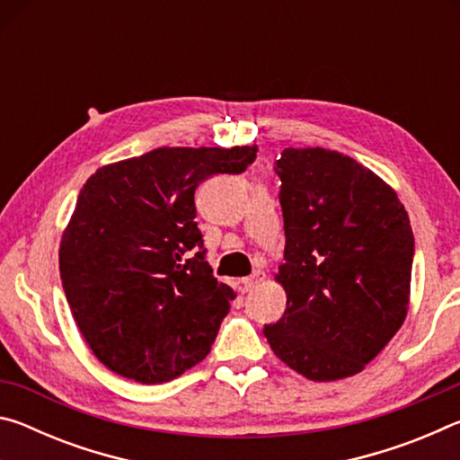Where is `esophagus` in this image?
Segmentation results:
<instances>
[{
	"label": "esophagus",
	"instance_id": "obj_1",
	"mask_svg": "<svg viewBox=\"0 0 460 460\" xmlns=\"http://www.w3.org/2000/svg\"><path fill=\"white\" fill-rule=\"evenodd\" d=\"M260 282H261V274H260V271H255L253 276L241 279V286H243V292H249L252 288H255Z\"/></svg>",
	"mask_w": 460,
	"mask_h": 460
}]
</instances>
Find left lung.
I'll list each match as a JSON object with an SVG mask.
<instances>
[{
	"instance_id": "1",
	"label": "left lung",
	"mask_w": 460,
	"mask_h": 460,
	"mask_svg": "<svg viewBox=\"0 0 460 460\" xmlns=\"http://www.w3.org/2000/svg\"><path fill=\"white\" fill-rule=\"evenodd\" d=\"M288 302L263 334L288 367L313 381L359 373L408 313L414 233L379 176L323 147H286L276 160Z\"/></svg>"
}]
</instances>
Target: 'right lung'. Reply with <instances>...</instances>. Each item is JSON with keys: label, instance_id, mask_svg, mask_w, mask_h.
<instances>
[{"label": "right lung", "instance_id": "obj_1", "mask_svg": "<svg viewBox=\"0 0 460 460\" xmlns=\"http://www.w3.org/2000/svg\"><path fill=\"white\" fill-rule=\"evenodd\" d=\"M255 152L158 147L99 168L83 186L60 241V279L105 367L164 384L211 351L235 292L207 263L194 190L245 172Z\"/></svg>", "mask_w": 460, "mask_h": 460}]
</instances>
